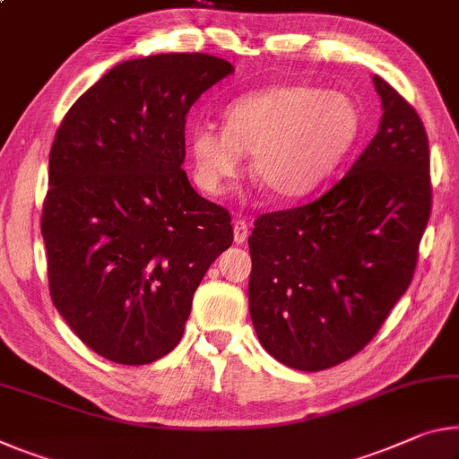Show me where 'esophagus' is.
<instances>
[{
    "label": "esophagus",
    "mask_w": 459,
    "mask_h": 459,
    "mask_svg": "<svg viewBox=\"0 0 459 459\" xmlns=\"http://www.w3.org/2000/svg\"><path fill=\"white\" fill-rule=\"evenodd\" d=\"M232 235H235L237 245H243L247 241V237H249V222L235 221V224H232Z\"/></svg>",
    "instance_id": "1"
}]
</instances>
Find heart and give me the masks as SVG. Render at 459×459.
<instances>
[{"label":"heart","instance_id":"obj_1","mask_svg":"<svg viewBox=\"0 0 459 459\" xmlns=\"http://www.w3.org/2000/svg\"><path fill=\"white\" fill-rule=\"evenodd\" d=\"M227 126L195 125L187 134L194 178L210 195L222 194L243 169L280 198L310 192L359 133V114L339 91L310 85H272L237 98L224 112Z\"/></svg>","mask_w":459,"mask_h":459}]
</instances>
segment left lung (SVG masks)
I'll use <instances>...</instances> for the list:
<instances>
[{
  "mask_svg": "<svg viewBox=\"0 0 459 459\" xmlns=\"http://www.w3.org/2000/svg\"><path fill=\"white\" fill-rule=\"evenodd\" d=\"M377 134L315 202L261 214L249 237V312L269 355L302 372L376 337L417 269L431 214L429 141L414 108L374 75Z\"/></svg>",
  "mask_w": 459,
  "mask_h": 459,
  "instance_id": "left-lung-1",
  "label": "left lung"
}]
</instances>
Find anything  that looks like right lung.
Here are the masks:
<instances>
[{
  "mask_svg": "<svg viewBox=\"0 0 459 459\" xmlns=\"http://www.w3.org/2000/svg\"><path fill=\"white\" fill-rule=\"evenodd\" d=\"M232 71L204 53L125 61L56 130L40 221L48 292L101 358L144 366L169 353L204 273L232 245L229 210L181 169L187 112Z\"/></svg>",
  "mask_w": 459,
  "mask_h": 459,
  "instance_id": "add662e5",
  "label": "right lung"
}]
</instances>
